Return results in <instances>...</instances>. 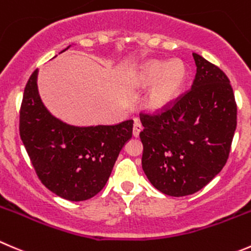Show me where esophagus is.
I'll use <instances>...</instances> for the list:
<instances>
[{
    "instance_id": "esophagus-1",
    "label": "esophagus",
    "mask_w": 251,
    "mask_h": 251,
    "mask_svg": "<svg viewBox=\"0 0 251 251\" xmlns=\"http://www.w3.org/2000/svg\"><path fill=\"white\" fill-rule=\"evenodd\" d=\"M142 131V125H141V123L138 120H135V124H133V136L135 137H138V135H140V132Z\"/></svg>"
}]
</instances>
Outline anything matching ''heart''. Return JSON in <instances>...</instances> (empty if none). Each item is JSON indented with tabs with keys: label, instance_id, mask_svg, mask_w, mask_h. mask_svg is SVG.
Instances as JSON below:
<instances>
[{
	"label": "heart",
	"instance_id": "heart-1",
	"mask_svg": "<svg viewBox=\"0 0 251 251\" xmlns=\"http://www.w3.org/2000/svg\"><path fill=\"white\" fill-rule=\"evenodd\" d=\"M186 78V70L179 61L167 64L164 61L152 60L146 62L135 75L138 87H148L157 80L148 93L146 105L150 110L160 111L169 106L181 92Z\"/></svg>",
	"mask_w": 251,
	"mask_h": 251
}]
</instances>
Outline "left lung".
I'll use <instances>...</instances> for the list:
<instances>
[{
  "instance_id": "8db88e82",
  "label": "left lung",
  "mask_w": 251,
  "mask_h": 251,
  "mask_svg": "<svg viewBox=\"0 0 251 251\" xmlns=\"http://www.w3.org/2000/svg\"><path fill=\"white\" fill-rule=\"evenodd\" d=\"M196 75L189 91L160 111L140 114L142 168L169 196L195 194L222 170L237 128V103L227 75L193 52Z\"/></svg>"
}]
</instances>
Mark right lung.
Returning a JSON list of instances; mask_svg holds the SVG:
<instances>
[{"instance_id":"1","label":"right lung","mask_w":251,"mask_h":251,"mask_svg":"<svg viewBox=\"0 0 251 251\" xmlns=\"http://www.w3.org/2000/svg\"><path fill=\"white\" fill-rule=\"evenodd\" d=\"M36 76L38 69L26 82L19 110V135L26 153L49 190L70 201L88 200L105 186L121 148L132 137L133 121L67 125L41 103Z\"/></svg>"}]
</instances>
